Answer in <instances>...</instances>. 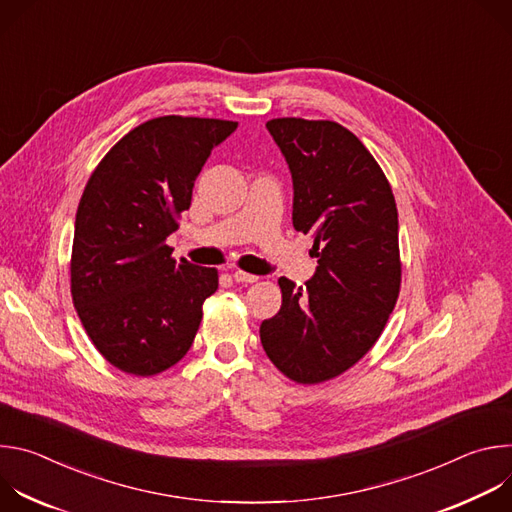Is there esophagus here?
<instances>
[{
  "instance_id": "esophagus-1",
  "label": "esophagus",
  "mask_w": 512,
  "mask_h": 512,
  "mask_svg": "<svg viewBox=\"0 0 512 512\" xmlns=\"http://www.w3.org/2000/svg\"><path fill=\"white\" fill-rule=\"evenodd\" d=\"M233 279L237 283H255L259 277L257 275H251V273H245V271H235L233 273Z\"/></svg>"
}]
</instances>
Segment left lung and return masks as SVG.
<instances>
[{
    "instance_id": "1",
    "label": "left lung",
    "mask_w": 512,
    "mask_h": 512,
    "mask_svg": "<svg viewBox=\"0 0 512 512\" xmlns=\"http://www.w3.org/2000/svg\"><path fill=\"white\" fill-rule=\"evenodd\" d=\"M294 180V229L314 239L306 287L279 277L281 308L259 328L275 367L300 385L330 381L379 340L401 289L391 184L362 141L336 121H267Z\"/></svg>"
}]
</instances>
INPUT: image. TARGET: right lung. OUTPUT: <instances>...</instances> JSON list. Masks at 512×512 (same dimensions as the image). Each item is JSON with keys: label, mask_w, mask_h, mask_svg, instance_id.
Returning <instances> with one entry per match:
<instances>
[{"label": "right lung", "mask_w": 512, "mask_h": 512, "mask_svg": "<svg viewBox=\"0 0 512 512\" xmlns=\"http://www.w3.org/2000/svg\"><path fill=\"white\" fill-rule=\"evenodd\" d=\"M235 121L166 115L123 135L79 202L70 294L95 348L115 369L152 377L190 350L218 271L182 259L166 239L190 208L214 145Z\"/></svg>", "instance_id": "add662e5"}]
</instances>
